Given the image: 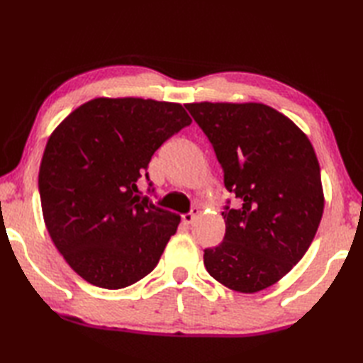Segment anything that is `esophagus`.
<instances>
[{
	"label": "esophagus",
	"mask_w": 363,
	"mask_h": 363,
	"mask_svg": "<svg viewBox=\"0 0 363 363\" xmlns=\"http://www.w3.org/2000/svg\"><path fill=\"white\" fill-rule=\"evenodd\" d=\"M198 213H199V209H198V207H191V211H190V212L181 215V220H182L184 225H187V226H189V225H191V223H194V220L198 217Z\"/></svg>",
	"instance_id": "esophagus-1"
}]
</instances>
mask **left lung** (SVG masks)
Returning <instances> with one entry per match:
<instances>
[{
    "instance_id": "8db88e82",
    "label": "left lung",
    "mask_w": 363,
    "mask_h": 363,
    "mask_svg": "<svg viewBox=\"0 0 363 363\" xmlns=\"http://www.w3.org/2000/svg\"><path fill=\"white\" fill-rule=\"evenodd\" d=\"M186 109L209 138L237 198L221 212L223 242L204 250L209 274L228 289L256 293L287 274L317 234L323 215L320 165L309 138L273 107L194 103Z\"/></svg>"
}]
</instances>
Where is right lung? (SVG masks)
Instances as JSON below:
<instances>
[{
    "instance_id": "1",
    "label": "right lung",
    "mask_w": 363,
    "mask_h": 363,
    "mask_svg": "<svg viewBox=\"0 0 363 363\" xmlns=\"http://www.w3.org/2000/svg\"><path fill=\"white\" fill-rule=\"evenodd\" d=\"M190 123L176 103L96 98L51 134L38 172L43 218L82 279L118 290L156 268L181 217L142 196L137 182L150 181L152 154Z\"/></svg>"
}]
</instances>
